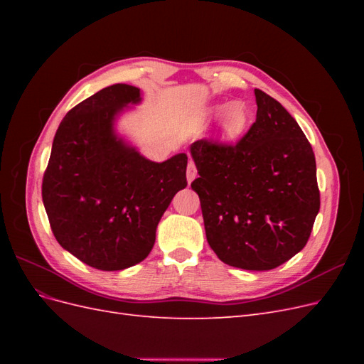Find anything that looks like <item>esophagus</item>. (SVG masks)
Returning a JSON list of instances; mask_svg holds the SVG:
<instances>
[{
	"label": "esophagus",
	"instance_id": "34e87169",
	"mask_svg": "<svg viewBox=\"0 0 364 364\" xmlns=\"http://www.w3.org/2000/svg\"><path fill=\"white\" fill-rule=\"evenodd\" d=\"M196 174H197L196 165H194L193 161H190V162H188V167H186V179H188V183H191V182L194 181Z\"/></svg>",
	"mask_w": 364,
	"mask_h": 364
}]
</instances>
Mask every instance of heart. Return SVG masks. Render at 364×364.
<instances>
[{
	"label": "heart",
	"instance_id": "obj_1",
	"mask_svg": "<svg viewBox=\"0 0 364 364\" xmlns=\"http://www.w3.org/2000/svg\"><path fill=\"white\" fill-rule=\"evenodd\" d=\"M208 117H220L218 121V135L223 141H235L245 134L249 121L250 112L245 103H220L209 106L206 109Z\"/></svg>",
	"mask_w": 364,
	"mask_h": 364
}]
</instances>
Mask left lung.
Masks as SVG:
<instances>
[{
	"label": "left lung",
	"mask_w": 364,
	"mask_h": 364,
	"mask_svg": "<svg viewBox=\"0 0 364 364\" xmlns=\"http://www.w3.org/2000/svg\"><path fill=\"white\" fill-rule=\"evenodd\" d=\"M257 119L235 146L200 139L197 167L206 240L228 266L272 270L301 252L321 208L313 149L285 107L255 90Z\"/></svg>",
	"instance_id": "left-lung-1"
}]
</instances>
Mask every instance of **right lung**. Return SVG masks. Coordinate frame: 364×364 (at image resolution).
<instances>
[{
  "label": "right lung",
  "instance_id": "1",
  "mask_svg": "<svg viewBox=\"0 0 364 364\" xmlns=\"http://www.w3.org/2000/svg\"><path fill=\"white\" fill-rule=\"evenodd\" d=\"M139 87L117 83L65 115L43 174L42 200L59 245L94 269L115 272L146 259L174 194L186 186V158H144L117 132L141 103Z\"/></svg>",
  "mask_w": 364,
  "mask_h": 364
}]
</instances>
